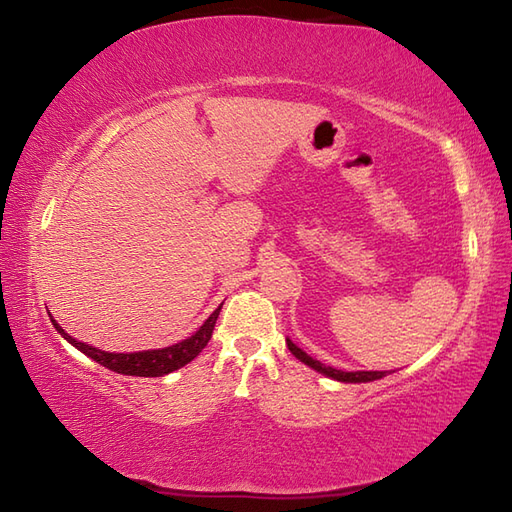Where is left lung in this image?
<instances>
[{
  "instance_id": "1",
  "label": "left lung",
  "mask_w": 512,
  "mask_h": 512,
  "mask_svg": "<svg viewBox=\"0 0 512 512\" xmlns=\"http://www.w3.org/2000/svg\"><path fill=\"white\" fill-rule=\"evenodd\" d=\"M286 347H288L290 353H293L299 359V362H303L306 366H310L312 370L321 372V375L334 379V381H340V383H368V381H377V379H383L385 375H390L388 370H338V368L325 366V364L319 362V359H312L306 351L299 349L290 338H286Z\"/></svg>"
}]
</instances>
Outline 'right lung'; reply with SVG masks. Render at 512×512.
<instances>
[{
    "label": "right lung",
    "mask_w": 512,
    "mask_h": 512,
    "mask_svg": "<svg viewBox=\"0 0 512 512\" xmlns=\"http://www.w3.org/2000/svg\"><path fill=\"white\" fill-rule=\"evenodd\" d=\"M224 303H219V308L206 319L193 334L181 342L170 344V347L163 349H148V351H133V353H112V351H101L96 347H90L86 342H79L77 338H73L71 334L60 327V323L51 316V323L55 327V331L66 340L71 342L77 351H81L84 355H88L92 362L101 364L109 370L118 372V375H129V377H163L170 375V372L183 368L185 364H189L193 357H198V353L209 344L213 329H215V321L219 316V310H222Z\"/></svg>",
    "instance_id": "obj_1"
}]
</instances>
